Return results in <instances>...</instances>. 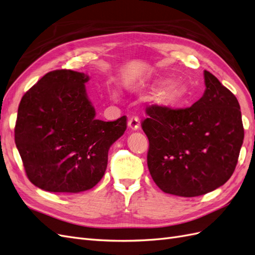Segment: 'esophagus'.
<instances>
[{"label": "esophagus", "mask_w": 255, "mask_h": 255, "mask_svg": "<svg viewBox=\"0 0 255 255\" xmlns=\"http://www.w3.org/2000/svg\"><path fill=\"white\" fill-rule=\"evenodd\" d=\"M128 128L132 130H136L139 128V118L136 117V116H133L128 119Z\"/></svg>", "instance_id": "1"}]
</instances>
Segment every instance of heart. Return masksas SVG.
<instances>
[{
  "label": "heart",
  "instance_id": "1",
  "mask_svg": "<svg viewBox=\"0 0 255 255\" xmlns=\"http://www.w3.org/2000/svg\"><path fill=\"white\" fill-rule=\"evenodd\" d=\"M188 88L181 83H174L161 89L157 96V103L165 106H175L179 105L187 98Z\"/></svg>",
  "mask_w": 255,
  "mask_h": 255
}]
</instances>
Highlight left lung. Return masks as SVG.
Here are the masks:
<instances>
[{
    "mask_svg": "<svg viewBox=\"0 0 255 255\" xmlns=\"http://www.w3.org/2000/svg\"><path fill=\"white\" fill-rule=\"evenodd\" d=\"M204 94L192 106L145 110L148 168L166 194L205 195L225 184L237 165L245 135L241 106L211 72L204 71Z\"/></svg>",
    "mask_w": 255,
    "mask_h": 255,
    "instance_id": "obj_1",
    "label": "left lung"
}]
</instances>
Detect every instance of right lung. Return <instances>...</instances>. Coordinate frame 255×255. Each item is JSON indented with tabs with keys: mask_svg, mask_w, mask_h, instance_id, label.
<instances>
[{
	"mask_svg": "<svg viewBox=\"0 0 255 255\" xmlns=\"http://www.w3.org/2000/svg\"><path fill=\"white\" fill-rule=\"evenodd\" d=\"M89 76L54 70L22 97L14 141L28 180L51 192H81L101 181L111 145L127 129V117L96 119L85 83Z\"/></svg>",
	"mask_w": 255,
	"mask_h": 255,
	"instance_id": "obj_1",
	"label": "right lung"
}]
</instances>
